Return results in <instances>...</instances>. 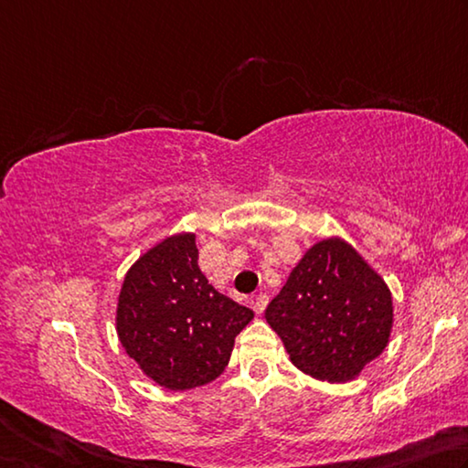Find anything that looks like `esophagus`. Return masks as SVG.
I'll return each mask as SVG.
<instances>
[{
	"mask_svg": "<svg viewBox=\"0 0 468 468\" xmlns=\"http://www.w3.org/2000/svg\"><path fill=\"white\" fill-rule=\"evenodd\" d=\"M267 302H269L267 293H259L257 298H252V310H255L257 314H261L267 308Z\"/></svg>",
	"mask_w": 468,
	"mask_h": 468,
	"instance_id": "1",
	"label": "esophagus"
}]
</instances>
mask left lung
Listing matches in <instances>:
<instances>
[{
  "mask_svg": "<svg viewBox=\"0 0 468 468\" xmlns=\"http://www.w3.org/2000/svg\"><path fill=\"white\" fill-rule=\"evenodd\" d=\"M292 364L347 382L387 347L392 298L382 277L339 239L314 244L265 310Z\"/></svg>",
  "mask_w": 468,
  "mask_h": 468,
  "instance_id": "8db88e82",
  "label": "left lung"
}]
</instances>
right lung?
<instances>
[{
  "instance_id": "add662e5",
  "label": "right lung",
  "mask_w": 468,
  "mask_h": 468,
  "mask_svg": "<svg viewBox=\"0 0 468 468\" xmlns=\"http://www.w3.org/2000/svg\"><path fill=\"white\" fill-rule=\"evenodd\" d=\"M197 259L195 234L170 236L129 269L119 296L121 346L170 390L216 380L236 335L255 316L213 288Z\"/></svg>"
}]
</instances>
